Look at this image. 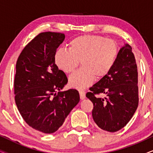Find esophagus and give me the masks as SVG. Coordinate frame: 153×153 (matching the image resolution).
I'll return each instance as SVG.
<instances>
[{"mask_svg": "<svg viewBox=\"0 0 153 153\" xmlns=\"http://www.w3.org/2000/svg\"><path fill=\"white\" fill-rule=\"evenodd\" d=\"M79 95H80V98H81V100H83L85 99V93L84 91H79Z\"/></svg>", "mask_w": 153, "mask_h": 153, "instance_id": "34e87169", "label": "esophagus"}]
</instances>
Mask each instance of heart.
<instances>
[{
    "label": "heart",
    "mask_w": 153,
    "mask_h": 153,
    "mask_svg": "<svg viewBox=\"0 0 153 153\" xmlns=\"http://www.w3.org/2000/svg\"><path fill=\"white\" fill-rule=\"evenodd\" d=\"M118 53L114 40L100 35H85L74 37L69 43V50L58 49L54 54L56 66L66 74L81 68L69 79L70 85L84 89L93 83L95 77L102 79L112 70Z\"/></svg>",
    "instance_id": "b5f03b06"
}]
</instances>
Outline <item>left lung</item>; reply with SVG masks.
<instances>
[{
    "label": "left lung",
    "instance_id": "1",
    "mask_svg": "<svg viewBox=\"0 0 153 153\" xmlns=\"http://www.w3.org/2000/svg\"><path fill=\"white\" fill-rule=\"evenodd\" d=\"M131 47L125 44L117 56L112 70L90 88L86 97L93 102V118L102 129L115 132L123 128L139 104L138 72ZM104 94L106 97L96 94Z\"/></svg>",
    "mask_w": 153,
    "mask_h": 153
}]
</instances>
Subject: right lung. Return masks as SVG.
I'll use <instances>...</instances> for the list:
<instances>
[{
    "label": "right lung",
    "instance_id": "add662e5",
    "mask_svg": "<svg viewBox=\"0 0 153 153\" xmlns=\"http://www.w3.org/2000/svg\"><path fill=\"white\" fill-rule=\"evenodd\" d=\"M65 37L63 33H39L16 61V106L29 126L45 134L57 131L80 100L76 90L62 91L68 80L54 61V54Z\"/></svg>",
    "mask_w": 153,
    "mask_h": 153
}]
</instances>
